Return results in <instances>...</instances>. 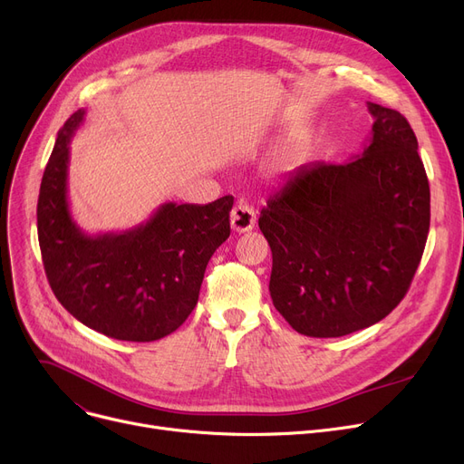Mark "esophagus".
<instances>
[{"label":"esophagus","instance_id":"esophagus-1","mask_svg":"<svg viewBox=\"0 0 464 464\" xmlns=\"http://www.w3.org/2000/svg\"><path fill=\"white\" fill-rule=\"evenodd\" d=\"M256 226V212L248 203H237L231 210V229L237 233L252 231Z\"/></svg>","mask_w":464,"mask_h":464}]
</instances>
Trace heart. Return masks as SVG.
Masks as SVG:
<instances>
[{
    "instance_id": "b5f03b06",
    "label": "heart",
    "mask_w": 464,
    "mask_h": 464,
    "mask_svg": "<svg viewBox=\"0 0 464 464\" xmlns=\"http://www.w3.org/2000/svg\"><path fill=\"white\" fill-rule=\"evenodd\" d=\"M306 150H308V142L304 139L291 142L289 146H285L284 152L280 154V163L285 165V167H294V165L303 161V158L306 156Z\"/></svg>"
}]
</instances>
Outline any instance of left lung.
Returning <instances> with one entry per match:
<instances>
[{"mask_svg": "<svg viewBox=\"0 0 464 464\" xmlns=\"http://www.w3.org/2000/svg\"><path fill=\"white\" fill-rule=\"evenodd\" d=\"M369 111L361 156L299 167L259 216L273 252V304L306 336H344L383 320L425 250L430 189L418 139L399 111Z\"/></svg>", "mask_w": 464, "mask_h": 464, "instance_id": "obj_1", "label": "left lung"}]
</instances>
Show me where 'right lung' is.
I'll return each instance as SVG.
<instances>
[{
    "label": "right lung",
    "instance_id": "obj_1",
    "mask_svg": "<svg viewBox=\"0 0 464 464\" xmlns=\"http://www.w3.org/2000/svg\"><path fill=\"white\" fill-rule=\"evenodd\" d=\"M86 111L71 114L46 163L37 201L44 273L62 306L116 340L152 343L177 331L198 304L205 269L227 240L233 195L208 205H161L144 224L86 235L67 203L69 142Z\"/></svg>",
    "mask_w": 464,
    "mask_h": 464
}]
</instances>
